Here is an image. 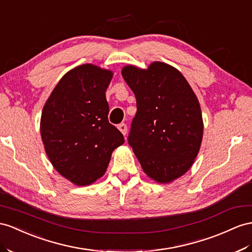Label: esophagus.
Returning <instances> with one entry per match:
<instances>
[{
    "label": "esophagus",
    "instance_id": "esophagus-1",
    "mask_svg": "<svg viewBox=\"0 0 252 252\" xmlns=\"http://www.w3.org/2000/svg\"><path fill=\"white\" fill-rule=\"evenodd\" d=\"M118 128H119V131L126 136V131H127L126 125V124H120V125L118 126Z\"/></svg>",
    "mask_w": 252,
    "mask_h": 252
}]
</instances>
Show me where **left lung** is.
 I'll use <instances>...</instances> for the list:
<instances>
[{
	"mask_svg": "<svg viewBox=\"0 0 252 252\" xmlns=\"http://www.w3.org/2000/svg\"><path fill=\"white\" fill-rule=\"evenodd\" d=\"M136 98L128 145L144 172L158 183L182 177L197 158L203 120L197 95L178 69L153 62L147 69L121 70Z\"/></svg>",
	"mask_w": 252,
	"mask_h": 252,
	"instance_id": "left-lung-1",
	"label": "left lung"
}]
</instances>
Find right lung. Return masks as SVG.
<instances>
[{"instance_id":"right-lung-1","label":"right lung","mask_w":252,"mask_h":252,"mask_svg":"<svg viewBox=\"0 0 252 252\" xmlns=\"http://www.w3.org/2000/svg\"><path fill=\"white\" fill-rule=\"evenodd\" d=\"M113 71L93 63L64 74L51 93L40 119L41 139L51 164L77 186L104 175L124 135L108 122L105 92Z\"/></svg>"}]
</instances>
